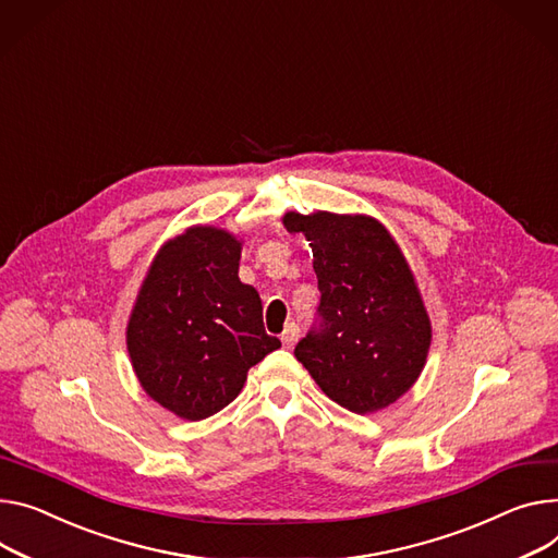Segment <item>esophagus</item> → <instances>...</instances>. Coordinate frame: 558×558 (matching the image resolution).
Segmentation results:
<instances>
[{"mask_svg":"<svg viewBox=\"0 0 558 558\" xmlns=\"http://www.w3.org/2000/svg\"><path fill=\"white\" fill-rule=\"evenodd\" d=\"M296 339H299V324L290 322V324L286 326V330L281 332V341H283V347H286V349H292V347L296 344Z\"/></svg>","mask_w":558,"mask_h":558,"instance_id":"34e87169","label":"esophagus"}]
</instances>
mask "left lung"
<instances>
[{
	"label": "left lung",
	"instance_id": "left-lung-1",
	"mask_svg": "<svg viewBox=\"0 0 558 558\" xmlns=\"http://www.w3.org/2000/svg\"><path fill=\"white\" fill-rule=\"evenodd\" d=\"M283 226L311 241L322 292L294 357L339 407L371 413L393 404L417 379L432 344V324L398 243L368 217L290 211Z\"/></svg>",
	"mask_w": 558,
	"mask_h": 558
}]
</instances>
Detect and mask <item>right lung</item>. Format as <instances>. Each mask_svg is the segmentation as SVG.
Masks as SVG:
<instances>
[{
  "mask_svg": "<svg viewBox=\"0 0 558 558\" xmlns=\"http://www.w3.org/2000/svg\"><path fill=\"white\" fill-rule=\"evenodd\" d=\"M241 243L190 228L162 245L126 328L143 389L185 420L209 417L243 389L281 341L264 328L262 296L239 281Z\"/></svg>",
  "mask_w": 558,
  "mask_h": 558,
  "instance_id": "1",
  "label": "right lung"
}]
</instances>
